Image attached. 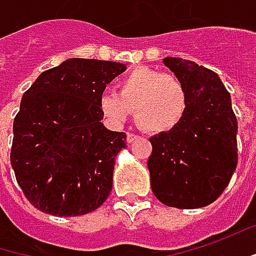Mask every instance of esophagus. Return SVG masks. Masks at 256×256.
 I'll use <instances>...</instances> for the list:
<instances>
[{
	"label": "esophagus",
	"mask_w": 256,
	"mask_h": 256,
	"mask_svg": "<svg viewBox=\"0 0 256 256\" xmlns=\"http://www.w3.org/2000/svg\"><path fill=\"white\" fill-rule=\"evenodd\" d=\"M138 139H139V136H138V134H133V133H128V139H126V140H128V143H133L134 140H138Z\"/></svg>",
	"instance_id": "34e87169"
}]
</instances>
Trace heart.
<instances>
[{
	"label": "heart",
	"instance_id": "b5f03b06",
	"mask_svg": "<svg viewBox=\"0 0 256 256\" xmlns=\"http://www.w3.org/2000/svg\"><path fill=\"white\" fill-rule=\"evenodd\" d=\"M102 114L122 124L136 110L138 124L149 133H168L180 128L188 114L190 96L180 78L146 66L132 69L118 82L117 92L100 98Z\"/></svg>",
	"mask_w": 256,
	"mask_h": 256
}]
</instances>
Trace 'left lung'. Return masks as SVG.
I'll return each instance as SVG.
<instances>
[{
    "mask_svg": "<svg viewBox=\"0 0 256 256\" xmlns=\"http://www.w3.org/2000/svg\"><path fill=\"white\" fill-rule=\"evenodd\" d=\"M164 64L187 85L190 108L180 128L149 139L150 187L168 207L198 208L218 200L234 172L238 122L216 72L181 58Z\"/></svg>",
    "mask_w": 256,
    "mask_h": 256,
    "instance_id": "1",
    "label": "left lung"
}]
</instances>
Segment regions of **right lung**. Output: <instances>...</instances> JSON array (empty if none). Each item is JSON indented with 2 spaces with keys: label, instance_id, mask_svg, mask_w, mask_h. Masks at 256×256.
Instances as JSON below:
<instances>
[{
  "label": "right lung",
  "instance_id": "add662e5",
  "mask_svg": "<svg viewBox=\"0 0 256 256\" xmlns=\"http://www.w3.org/2000/svg\"><path fill=\"white\" fill-rule=\"evenodd\" d=\"M126 70L118 62L74 58L44 70L22 98L12 124L11 166L26 198L53 216H82L113 187L126 133L101 123L106 85Z\"/></svg>",
  "mask_w": 256,
  "mask_h": 256
}]
</instances>
